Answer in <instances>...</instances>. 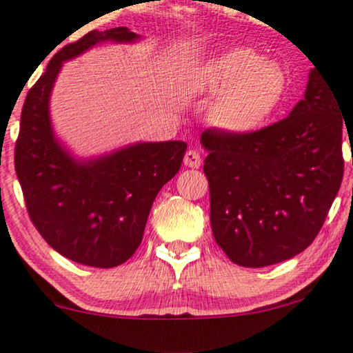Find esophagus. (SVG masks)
Masks as SVG:
<instances>
[{"instance_id": "1", "label": "esophagus", "mask_w": 353, "mask_h": 353, "mask_svg": "<svg viewBox=\"0 0 353 353\" xmlns=\"http://www.w3.org/2000/svg\"><path fill=\"white\" fill-rule=\"evenodd\" d=\"M184 164L187 168L197 169L202 164V154L197 150H189L184 156Z\"/></svg>"}]
</instances>
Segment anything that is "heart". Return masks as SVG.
I'll list each match as a JSON object with an SVG mask.
<instances>
[{"instance_id":"b5f03b06","label":"heart","mask_w":353,"mask_h":353,"mask_svg":"<svg viewBox=\"0 0 353 353\" xmlns=\"http://www.w3.org/2000/svg\"><path fill=\"white\" fill-rule=\"evenodd\" d=\"M195 88L218 97L210 107V122L236 135L262 128L282 104L287 77L276 61L264 60L248 47L218 53L199 70Z\"/></svg>"}]
</instances>
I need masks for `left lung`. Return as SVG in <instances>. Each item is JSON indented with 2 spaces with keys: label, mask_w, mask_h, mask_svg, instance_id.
<instances>
[{
  "label": "left lung",
  "mask_w": 353,
  "mask_h": 353,
  "mask_svg": "<svg viewBox=\"0 0 353 353\" xmlns=\"http://www.w3.org/2000/svg\"><path fill=\"white\" fill-rule=\"evenodd\" d=\"M339 99L314 66L305 99L287 119L246 135L202 133L210 223L231 262L279 264L318 236L343 176Z\"/></svg>",
  "instance_id": "1"
}]
</instances>
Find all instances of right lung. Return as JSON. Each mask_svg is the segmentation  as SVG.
Listing matches in <instances>:
<instances>
[{
  "instance_id": "add662e5",
  "label": "right lung",
  "mask_w": 353,
  "mask_h": 353,
  "mask_svg": "<svg viewBox=\"0 0 353 353\" xmlns=\"http://www.w3.org/2000/svg\"><path fill=\"white\" fill-rule=\"evenodd\" d=\"M137 39L128 28L91 30L58 50L26 96L14 148L17 179L35 230L61 256L99 269L123 264L140 246L151 205L179 172L187 143H137L78 161L53 137L48 99L63 61L104 40Z\"/></svg>"
}]
</instances>
